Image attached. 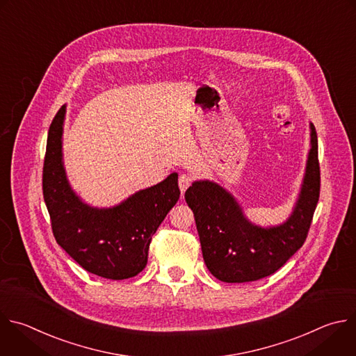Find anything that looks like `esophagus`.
I'll use <instances>...</instances> for the list:
<instances>
[{
	"label": "esophagus",
	"mask_w": 356,
	"mask_h": 356,
	"mask_svg": "<svg viewBox=\"0 0 356 356\" xmlns=\"http://www.w3.org/2000/svg\"><path fill=\"white\" fill-rule=\"evenodd\" d=\"M191 181H193L191 176H188V175H186V173H183V175L179 176V187H180L181 194L186 193V190L188 188V186L191 184Z\"/></svg>",
	"instance_id": "1"
}]
</instances>
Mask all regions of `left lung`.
Listing matches in <instances>:
<instances>
[{
	"instance_id": "8db88e82",
	"label": "left lung",
	"mask_w": 356,
	"mask_h": 356,
	"mask_svg": "<svg viewBox=\"0 0 356 356\" xmlns=\"http://www.w3.org/2000/svg\"><path fill=\"white\" fill-rule=\"evenodd\" d=\"M320 195L317 134L310 123V151L299 198L291 216L278 226L252 223L241 205L219 184L194 181L184 198L194 212L202 257L222 282L242 284L278 271L305 243Z\"/></svg>"
}]
</instances>
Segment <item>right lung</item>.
<instances>
[{
	"instance_id": "obj_1",
	"label": "right lung",
	"mask_w": 356,
	"mask_h": 356,
	"mask_svg": "<svg viewBox=\"0 0 356 356\" xmlns=\"http://www.w3.org/2000/svg\"><path fill=\"white\" fill-rule=\"evenodd\" d=\"M65 104L53 118L43 165V197L57 243L88 273L127 280L148 261L152 236L180 197L177 173L111 208H93L74 193L63 165Z\"/></svg>"
}]
</instances>
